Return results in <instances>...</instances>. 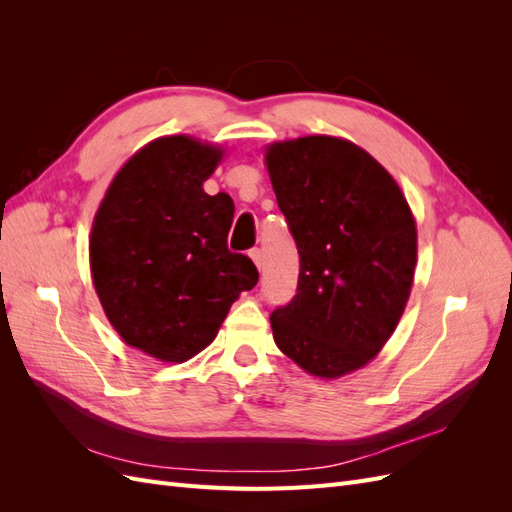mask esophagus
Wrapping results in <instances>:
<instances>
[{"label":"esophagus","instance_id":"esophagus-1","mask_svg":"<svg viewBox=\"0 0 512 512\" xmlns=\"http://www.w3.org/2000/svg\"><path fill=\"white\" fill-rule=\"evenodd\" d=\"M250 258L254 260V265L258 267V271L262 269V250H258V247H254V250L250 252Z\"/></svg>","mask_w":512,"mask_h":512}]
</instances>
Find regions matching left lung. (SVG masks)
Returning <instances> with one entry per match:
<instances>
[{
	"label": "left lung",
	"instance_id": "obj_1",
	"mask_svg": "<svg viewBox=\"0 0 512 512\" xmlns=\"http://www.w3.org/2000/svg\"><path fill=\"white\" fill-rule=\"evenodd\" d=\"M277 205L299 250L294 299L271 314L277 348L309 376L342 378L389 342L416 269V220L399 183L348 138L265 147Z\"/></svg>",
	"mask_w": 512,
	"mask_h": 512
}]
</instances>
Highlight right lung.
Masks as SVG:
<instances>
[{"label":"right lung","mask_w":512,"mask_h":512,"mask_svg":"<svg viewBox=\"0 0 512 512\" xmlns=\"http://www.w3.org/2000/svg\"><path fill=\"white\" fill-rule=\"evenodd\" d=\"M224 156L190 134L153 138L117 170L91 224V282L108 322L162 363L205 350L258 282L254 262L226 247L230 196L203 190Z\"/></svg>","instance_id":"obj_1"}]
</instances>
